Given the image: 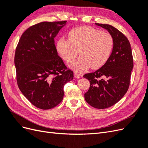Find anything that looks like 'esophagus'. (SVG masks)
Wrapping results in <instances>:
<instances>
[{
	"label": "esophagus",
	"mask_w": 148,
	"mask_h": 148,
	"mask_svg": "<svg viewBox=\"0 0 148 148\" xmlns=\"http://www.w3.org/2000/svg\"><path fill=\"white\" fill-rule=\"evenodd\" d=\"M83 77V75L80 73H74V77L75 78H82Z\"/></svg>",
	"instance_id": "obj_1"
}]
</instances>
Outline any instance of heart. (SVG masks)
I'll list each match as a JSON object with an SVG mask.
<instances>
[{
    "instance_id": "b5f03b06",
    "label": "heart",
    "mask_w": 148,
    "mask_h": 148,
    "mask_svg": "<svg viewBox=\"0 0 148 148\" xmlns=\"http://www.w3.org/2000/svg\"><path fill=\"white\" fill-rule=\"evenodd\" d=\"M68 39L58 40V53L67 64L79 54L82 57L70 65L73 70L83 71L91 67L98 69L108 61L112 52L114 39L112 34L91 26H79L68 33Z\"/></svg>"
}]
</instances>
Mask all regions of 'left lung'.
Instances as JSON below:
<instances>
[{"instance_id":"8db88e82","label":"left lung","mask_w":148,"mask_h":148,"mask_svg":"<svg viewBox=\"0 0 148 148\" xmlns=\"http://www.w3.org/2000/svg\"><path fill=\"white\" fill-rule=\"evenodd\" d=\"M112 36L114 46L109 59L101 69L83 75L90 82L84 94L88 104L96 109H106L114 106L128 91L133 60L130 43L127 37L114 26L96 23Z\"/></svg>"}]
</instances>
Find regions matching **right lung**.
Returning <instances> with one entry per match:
<instances>
[{
    "instance_id": "obj_1",
    "label": "right lung",
    "mask_w": 148,
    "mask_h": 148,
    "mask_svg": "<svg viewBox=\"0 0 148 148\" xmlns=\"http://www.w3.org/2000/svg\"><path fill=\"white\" fill-rule=\"evenodd\" d=\"M66 21H44L21 35L15 54L17 84L22 94L39 109H51L63 99L64 86L73 79L58 56L54 38Z\"/></svg>"
}]
</instances>
